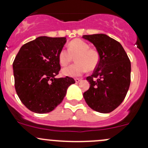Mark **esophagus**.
I'll use <instances>...</instances> for the list:
<instances>
[{
    "label": "esophagus",
    "mask_w": 148,
    "mask_h": 148,
    "mask_svg": "<svg viewBox=\"0 0 148 148\" xmlns=\"http://www.w3.org/2000/svg\"><path fill=\"white\" fill-rule=\"evenodd\" d=\"M82 79H81V78H76L75 79V82L76 83H79L80 81H81Z\"/></svg>",
    "instance_id": "esophagus-1"
}]
</instances>
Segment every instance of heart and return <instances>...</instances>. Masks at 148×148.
Wrapping results in <instances>:
<instances>
[{
	"instance_id": "obj_1",
	"label": "heart",
	"mask_w": 148,
	"mask_h": 148,
	"mask_svg": "<svg viewBox=\"0 0 148 148\" xmlns=\"http://www.w3.org/2000/svg\"><path fill=\"white\" fill-rule=\"evenodd\" d=\"M75 58V64L62 69V74L66 77L81 76L86 70L92 71L99 62V53L97 50L91 49L90 45L79 38L72 40L69 44L68 49H62L59 53V62L61 66L69 64Z\"/></svg>"
}]
</instances>
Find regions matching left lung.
<instances>
[{
    "instance_id": "obj_1",
    "label": "left lung",
    "mask_w": 148,
    "mask_h": 148,
    "mask_svg": "<svg viewBox=\"0 0 148 148\" xmlns=\"http://www.w3.org/2000/svg\"><path fill=\"white\" fill-rule=\"evenodd\" d=\"M99 53V62L92 75L86 77L89 89L83 94L90 108L109 113L123 102L130 84L131 63L118 41L106 34L84 35Z\"/></svg>"
}]
</instances>
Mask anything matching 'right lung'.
Returning <instances> with one entry per match:
<instances>
[{"label":"right lung","mask_w":148,"mask_h":148,"mask_svg":"<svg viewBox=\"0 0 148 148\" xmlns=\"http://www.w3.org/2000/svg\"><path fill=\"white\" fill-rule=\"evenodd\" d=\"M65 37L39 36L21 46L13 63L15 89L31 111L48 113L62 103L73 78H56L61 66L59 53Z\"/></svg>","instance_id":"right-lung-1"}]
</instances>
